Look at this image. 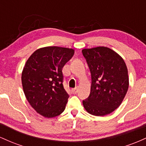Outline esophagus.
Masks as SVG:
<instances>
[{
  "mask_svg": "<svg viewBox=\"0 0 146 146\" xmlns=\"http://www.w3.org/2000/svg\"><path fill=\"white\" fill-rule=\"evenodd\" d=\"M78 88H73V89L71 90V92L73 94H76L77 93H78Z\"/></svg>",
  "mask_w": 146,
  "mask_h": 146,
  "instance_id": "esophagus-1",
  "label": "esophagus"
}]
</instances>
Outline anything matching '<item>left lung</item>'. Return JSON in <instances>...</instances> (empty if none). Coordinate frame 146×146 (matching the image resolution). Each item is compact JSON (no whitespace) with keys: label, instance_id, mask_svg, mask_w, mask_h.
<instances>
[{"label":"left lung","instance_id":"left-lung-1","mask_svg":"<svg viewBox=\"0 0 146 146\" xmlns=\"http://www.w3.org/2000/svg\"><path fill=\"white\" fill-rule=\"evenodd\" d=\"M82 54L91 73V87L88 98L83 100L88 113L104 116L117 109L129 86L128 69L118 53L105 46L84 48Z\"/></svg>","mask_w":146,"mask_h":146}]
</instances>
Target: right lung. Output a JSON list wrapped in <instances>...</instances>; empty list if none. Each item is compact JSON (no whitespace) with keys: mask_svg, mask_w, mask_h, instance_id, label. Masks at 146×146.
I'll return each instance as SVG.
<instances>
[{"mask_svg":"<svg viewBox=\"0 0 146 146\" xmlns=\"http://www.w3.org/2000/svg\"><path fill=\"white\" fill-rule=\"evenodd\" d=\"M73 55L72 48L46 46L33 52L25 64L22 73L25 97L43 117L58 116L65 109L69 96L63 86L62 68Z\"/></svg>","mask_w":146,"mask_h":146,"instance_id":"1","label":"right lung"}]
</instances>
